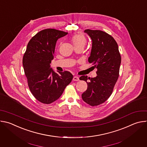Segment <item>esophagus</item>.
Here are the masks:
<instances>
[{
	"instance_id": "34e87169",
	"label": "esophagus",
	"mask_w": 147,
	"mask_h": 147,
	"mask_svg": "<svg viewBox=\"0 0 147 147\" xmlns=\"http://www.w3.org/2000/svg\"><path fill=\"white\" fill-rule=\"evenodd\" d=\"M73 80V81H78L79 80V77L78 76H74Z\"/></svg>"
}]
</instances>
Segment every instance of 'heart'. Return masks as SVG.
I'll list each match as a JSON object with an SVG mask.
<instances>
[{
	"instance_id": "b5f03b06",
	"label": "heart",
	"mask_w": 147,
	"mask_h": 147,
	"mask_svg": "<svg viewBox=\"0 0 147 147\" xmlns=\"http://www.w3.org/2000/svg\"><path fill=\"white\" fill-rule=\"evenodd\" d=\"M71 41L74 45V47L82 45L84 46L86 44V39L85 36L82 34H77L73 35L71 38Z\"/></svg>"
}]
</instances>
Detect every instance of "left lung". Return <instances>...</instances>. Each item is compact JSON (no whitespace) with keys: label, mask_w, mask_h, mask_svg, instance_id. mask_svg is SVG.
Segmentation results:
<instances>
[{"label":"left lung","mask_w":147,"mask_h":147,"mask_svg":"<svg viewBox=\"0 0 147 147\" xmlns=\"http://www.w3.org/2000/svg\"><path fill=\"white\" fill-rule=\"evenodd\" d=\"M84 32L92 40L88 61L97 69V76L94 78L87 76L80 77L88 84L87 90L81 96L86 103L94 107L105 102L111 95L119 77L121 56L117 42L108 34L89 29Z\"/></svg>","instance_id":"8db88e82"}]
</instances>
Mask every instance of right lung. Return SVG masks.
<instances>
[{
  "label": "right lung",
  "instance_id": "obj_1",
  "mask_svg": "<svg viewBox=\"0 0 147 147\" xmlns=\"http://www.w3.org/2000/svg\"><path fill=\"white\" fill-rule=\"evenodd\" d=\"M67 34L55 29L42 30L30 39L23 56V65L29 88L43 103L49 104L58 99L73 78L67 71L55 72L50 65L57 39Z\"/></svg>",
  "mask_w": 147,
  "mask_h": 147
}]
</instances>
